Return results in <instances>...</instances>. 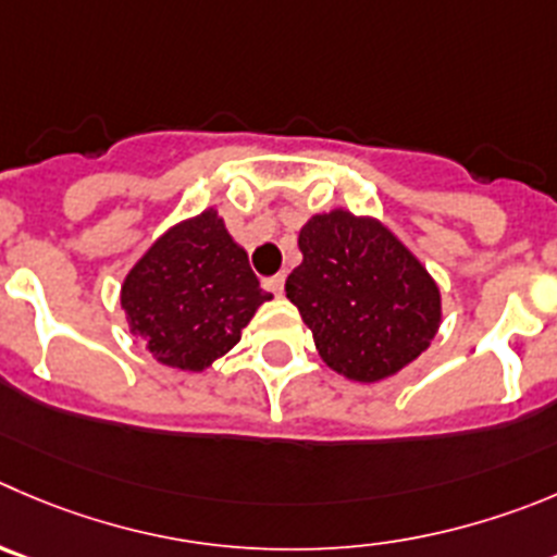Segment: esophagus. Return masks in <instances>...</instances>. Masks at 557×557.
<instances>
[{
  "label": "esophagus",
  "mask_w": 557,
  "mask_h": 557,
  "mask_svg": "<svg viewBox=\"0 0 557 557\" xmlns=\"http://www.w3.org/2000/svg\"><path fill=\"white\" fill-rule=\"evenodd\" d=\"M284 282H287V278H284L282 273L270 275V278H264V289H270L273 295H282L284 293Z\"/></svg>",
  "instance_id": "obj_1"
}]
</instances>
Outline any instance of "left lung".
Masks as SVG:
<instances>
[{"instance_id": "1", "label": "left lung", "mask_w": 557, "mask_h": 557, "mask_svg": "<svg viewBox=\"0 0 557 557\" xmlns=\"http://www.w3.org/2000/svg\"><path fill=\"white\" fill-rule=\"evenodd\" d=\"M298 246L287 298L333 372L380 383L426 352L443 322L441 287L383 221L333 208L300 226Z\"/></svg>"}]
</instances>
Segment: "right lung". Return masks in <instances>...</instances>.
Wrapping results in <instances>:
<instances>
[{
	"mask_svg": "<svg viewBox=\"0 0 557 557\" xmlns=\"http://www.w3.org/2000/svg\"><path fill=\"white\" fill-rule=\"evenodd\" d=\"M268 300L215 208L169 226L120 287L128 331L180 372H205L224 358Z\"/></svg>",
	"mask_w": 557,
	"mask_h": 557,
	"instance_id": "obj_1",
	"label": "right lung"
}]
</instances>
